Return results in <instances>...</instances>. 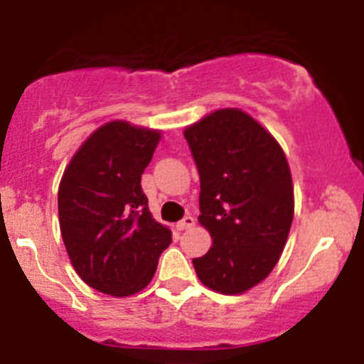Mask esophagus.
<instances>
[{"mask_svg":"<svg viewBox=\"0 0 364 364\" xmlns=\"http://www.w3.org/2000/svg\"><path fill=\"white\" fill-rule=\"evenodd\" d=\"M193 225H196V220H193V216H185L181 222H178V225L176 227H178V230H186Z\"/></svg>","mask_w":364,"mask_h":364,"instance_id":"1","label":"esophagus"}]
</instances>
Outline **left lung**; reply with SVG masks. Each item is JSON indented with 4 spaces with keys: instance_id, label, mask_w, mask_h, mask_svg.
Returning a JSON list of instances; mask_svg holds the SVG:
<instances>
[{
    "instance_id": "left-lung-1",
    "label": "left lung",
    "mask_w": 364,
    "mask_h": 364,
    "mask_svg": "<svg viewBox=\"0 0 364 364\" xmlns=\"http://www.w3.org/2000/svg\"><path fill=\"white\" fill-rule=\"evenodd\" d=\"M200 176L199 223L213 247L193 259L205 287L236 296L273 271L294 218V186L277 139L241 109L185 128Z\"/></svg>"
}]
</instances>
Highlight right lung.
Instances as JSON below:
<instances>
[{"label":"right lung","instance_id":"right-lung-1","mask_svg":"<svg viewBox=\"0 0 364 364\" xmlns=\"http://www.w3.org/2000/svg\"><path fill=\"white\" fill-rule=\"evenodd\" d=\"M160 139V130L109 121L80 144L61 178L58 215L70 262L104 294L142 291L172 241L141 186Z\"/></svg>","mask_w":364,"mask_h":364}]
</instances>
